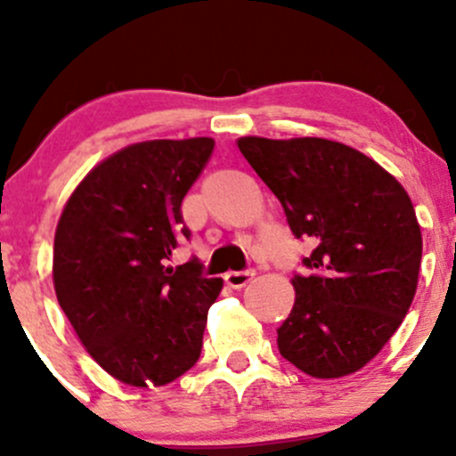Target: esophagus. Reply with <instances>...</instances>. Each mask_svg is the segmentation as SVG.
<instances>
[{
	"label": "esophagus",
	"mask_w": 456,
	"mask_h": 456,
	"mask_svg": "<svg viewBox=\"0 0 456 456\" xmlns=\"http://www.w3.org/2000/svg\"><path fill=\"white\" fill-rule=\"evenodd\" d=\"M255 276V270H240V272H227L224 274V282L233 289H242L246 282H250V279Z\"/></svg>",
	"instance_id": "34e87169"
}]
</instances>
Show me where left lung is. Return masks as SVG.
Segmentation results:
<instances>
[{
  "label": "left lung",
  "instance_id": "left-lung-1",
  "mask_svg": "<svg viewBox=\"0 0 456 456\" xmlns=\"http://www.w3.org/2000/svg\"><path fill=\"white\" fill-rule=\"evenodd\" d=\"M238 148L313 253L279 352L319 379L355 373L410 311L422 257L411 199L388 171L337 141L242 137Z\"/></svg>",
  "mask_w": 456,
  "mask_h": 456
}]
</instances>
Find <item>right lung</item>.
I'll return each mask as SVG.
<instances>
[{"mask_svg": "<svg viewBox=\"0 0 456 456\" xmlns=\"http://www.w3.org/2000/svg\"><path fill=\"white\" fill-rule=\"evenodd\" d=\"M214 150L208 137L143 141L94 167L55 232L57 302L98 364L124 384L165 386L201 355L208 311L223 289L192 257L182 199Z\"/></svg>", "mask_w": 456, "mask_h": 456, "instance_id": "1", "label": "right lung"}]
</instances>
